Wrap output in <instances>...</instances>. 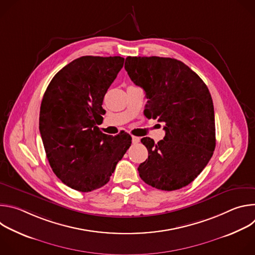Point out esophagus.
I'll return each instance as SVG.
<instances>
[{"mask_svg":"<svg viewBox=\"0 0 255 255\" xmlns=\"http://www.w3.org/2000/svg\"><path fill=\"white\" fill-rule=\"evenodd\" d=\"M139 141H140V138H139V137H136V136H132V143L136 144V143H138Z\"/></svg>","mask_w":255,"mask_h":255,"instance_id":"obj_1","label":"esophagus"}]
</instances>
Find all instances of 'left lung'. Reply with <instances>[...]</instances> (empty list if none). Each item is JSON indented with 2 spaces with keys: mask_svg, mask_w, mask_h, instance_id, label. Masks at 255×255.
<instances>
[{
  "mask_svg": "<svg viewBox=\"0 0 255 255\" xmlns=\"http://www.w3.org/2000/svg\"><path fill=\"white\" fill-rule=\"evenodd\" d=\"M125 69L148 99L144 115L164 123L162 140L141 139L148 150V159L138 166L141 179L162 191L188 186L216 146L214 106L206 84L184 62L169 57L128 56Z\"/></svg>",
  "mask_w": 255,
  "mask_h": 255,
  "instance_id": "obj_1",
  "label": "left lung"
}]
</instances>
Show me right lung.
<instances>
[{
    "label": "right lung",
    "mask_w": 255,
    "mask_h": 255,
    "mask_svg": "<svg viewBox=\"0 0 255 255\" xmlns=\"http://www.w3.org/2000/svg\"><path fill=\"white\" fill-rule=\"evenodd\" d=\"M124 64L120 56H82L65 65L48 85L39 130L47 159L67 187L92 192L105 186L131 145V136L104 134V97Z\"/></svg>",
    "instance_id": "right-lung-1"
}]
</instances>
